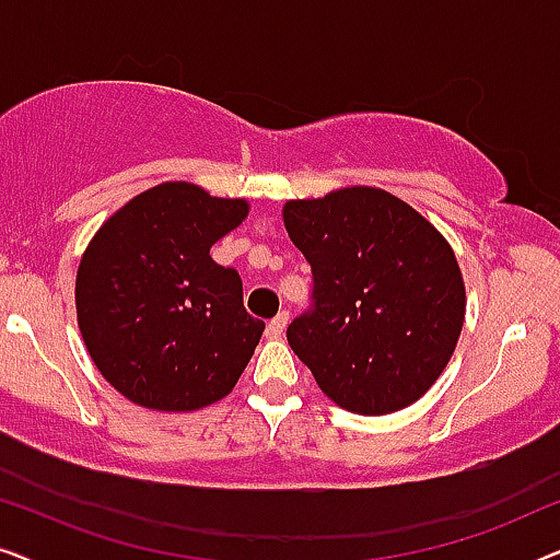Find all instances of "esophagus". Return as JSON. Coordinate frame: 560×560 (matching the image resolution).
Returning a JSON list of instances; mask_svg holds the SVG:
<instances>
[{"instance_id":"1","label":"esophagus","mask_w":560,"mask_h":560,"mask_svg":"<svg viewBox=\"0 0 560 560\" xmlns=\"http://www.w3.org/2000/svg\"><path fill=\"white\" fill-rule=\"evenodd\" d=\"M288 311H280L278 316H275L270 324H267V336H270V339H278V336H282V331H285V326H288Z\"/></svg>"}]
</instances>
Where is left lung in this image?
<instances>
[{
    "mask_svg": "<svg viewBox=\"0 0 560 560\" xmlns=\"http://www.w3.org/2000/svg\"><path fill=\"white\" fill-rule=\"evenodd\" d=\"M308 259L311 308L288 343L343 410L408 408L446 370L466 293L454 249L431 221L380 188L334 190L282 209Z\"/></svg>",
    "mask_w": 560,
    "mask_h": 560,
    "instance_id": "left-lung-1",
    "label": "left lung"
}]
</instances>
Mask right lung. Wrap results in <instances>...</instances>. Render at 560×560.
Here are the masks:
<instances>
[{
    "instance_id": "add662e5",
    "label": "right lung",
    "mask_w": 560,
    "mask_h": 560,
    "mask_svg": "<svg viewBox=\"0 0 560 560\" xmlns=\"http://www.w3.org/2000/svg\"><path fill=\"white\" fill-rule=\"evenodd\" d=\"M242 198L163 183L114 213L83 252L79 328L114 389L152 410H196L232 393L265 324L242 278L209 249L247 217Z\"/></svg>"
}]
</instances>
